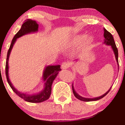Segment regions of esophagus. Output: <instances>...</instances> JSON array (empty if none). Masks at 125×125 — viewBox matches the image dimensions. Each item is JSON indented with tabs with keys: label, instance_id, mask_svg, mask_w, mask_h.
<instances>
[{
	"label": "esophagus",
	"instance_id": "34e87169",
	"mask_svg": "<svg viewBox=\"0 0 125 125\" xmlns=\"http://www.w3.org/2000/svg\"><path fill=\"white\" fill-rule=\"evenodd\" d=\"M70 66V63L67 62H63L61 64V67L63 69H68Z\"/></svg>",
	"mask_w": 125,
	"mask_h": 125
}]
</instances>
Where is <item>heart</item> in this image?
<instances>
[{
  "instance_id": "b5f03b06",
  "label": "heart",
  "mask_w": 125,
  "mask_h": 125,
  "mask_svg": "<svg viewBox=\"0 0 125 125\" xmlns=\"http://www.w3.org/2000/svg\"><path fill=\"white\" fill-rule=\"evenodd\" d=\"M82 39L81 36H79V37H76V38H73V39L71 41V44H77L80 41H81V39ZM93 41L92 37L91 36H87L86 38H84V39L83 40L82 42L81 43V44H80V46H79V51H83L88 46L89 44L91 43Z\"/></svg>"
}]
</instances>
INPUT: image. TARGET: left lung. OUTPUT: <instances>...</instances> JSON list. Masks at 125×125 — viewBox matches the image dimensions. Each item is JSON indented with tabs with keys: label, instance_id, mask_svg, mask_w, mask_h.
I'll list each match as a JSON object with an SVG mask.
<instances>
[{
	"label": "left lung",
	"instance_id": "8db88e82",
	"mask_svg": "<svg viewBox=\"0 0 125 125\" xmlns=\"http://www.w3.org/2000/svg\"><path fill=\"white\" fill-rule=\"evenodd\" d=\"M104 43L107 44V45H110L111 46L112 48L113 52H114L115 55V58H116V62L117 63V64H118V69H119V62H118V51H117V48H116V46L115 42L114 39H113V37L112 35L110 33V32H109L108 31H107L106 29H104ZM112 86L109 89V90L106 92L105 94L102 95L101 96L97 97H95V98H85V97H82L81 96L79 95L78 94H77L76 92H75V90L74 89L73 86L72 84V90H73V93L74 96L76 97L77 99H78L79 100H82V101H84V102H90V101H95V100H99L100 99L103 98L104 96H105L106 94H108L109 92L110 91V90L111 89Z\"/></svg>",
	"mask_w": 125,
	"mask_h": 125
}]
</instances>
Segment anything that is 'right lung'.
Here are the masks:
<instances>
[{
	"label": "right lung",
	"instance_id": "right-lung-1",
	"mask_svg": "<svg viewBox=\"0 0 125 125\" xmlns=\"http://www.w3.org/2000/svg\"><path fill=\"white\" fill-rule=\"evenodd\" d=\"M38 27L39 25L35 21H32L31 19H27L24 21L23 25H21V29L16 34L13 39H12V43H11L10 48L9 49V51L8 52V54H7L6 62V76L7 81H8L10 86L12 88L13 91L17 95L21 97V98L25 100V101L31 103H41L48 100L51 94L52 84L53 82L54 79L58 75L59 71H61V66L60 65L48 66L46 67L45 69L43 72V81L45 82L44 87L42 91H41V92L39 93L38 94H23V93H21V92H19L13 87L12 83L10 81L8 73V61L10 52L12 51L13 46V44H15L17 39L22 36L23 35L29 33L36 32V31H38Z\"/></svg>",
	"mask_w": 125,
	"mask_h": 125
}]
</instances>
